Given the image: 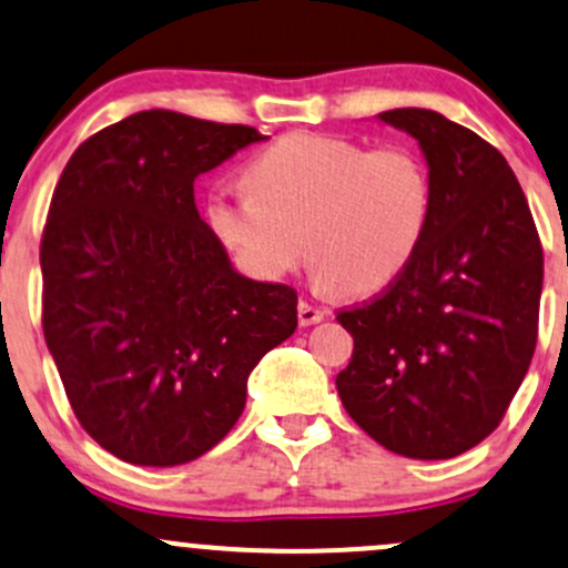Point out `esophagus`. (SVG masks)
I'll use <instances>...</instances> for the list:
<instances>
[{"label": "esophagus", "mask_w": 568, "mask_h": 568, "mask_svg": "<svg viewBox=\"0 0 568 568\" xmlns=\"http://www.w3.org/2000/svg\"><path fill=\"white\" fill-rule=\"evenodd\" d=\"M324 314H327V311L318 308V305H311L308 301H301V305H297V318H301L303 327H308V324L322 322Z\"/></svg>", "instance_id": "obj_1"}]
</instances>
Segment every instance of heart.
I'll return each mask as SVG.
<instances>
[{"mask_svg":"<svg viewBox=\"0 0 568 568\" xmlns=\"http://www.w3.org/2000/svg\"><path fill=\"white\" fill-rule=\"evenodd\" d=\"M250 193H214L206 222L254 278L316 265L346 295L384 290L410 265L432 216L429 165L413 146L290 133L244 169Z\"/></svg>","mask_w":568,"mask_h":568,"instance_id":"1","label":"heart"}]
</instances>
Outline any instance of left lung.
<instances>
[{
    "instance_id": "8db88e82",
    "label": "left lung",
    "mask_w": 568,
    "mask_h": 568,
    "mask_svg": "<svg viewBox=\"0 0 568 568\" xmlns=\"http://www.w3.org/2000/svg\"><path fill=\"white\" fill-rule=\"evenodd\" d=\"M381 120L418 139L435 201L410 265L373 301L337 311L354 354L335 386L386 450L454 458L501 424L531 365L541 241L494 144L432 110Z\"/></svg>"
}]
</instances>
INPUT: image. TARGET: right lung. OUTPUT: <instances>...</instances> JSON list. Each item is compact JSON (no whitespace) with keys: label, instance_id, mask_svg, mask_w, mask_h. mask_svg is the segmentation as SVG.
<instances>
[{"label":"right lung","instance_id":"add662e5","mask_svg":"<svg viewBox=\"0 0 568 568\" xmlns=\"http://www.w3.org/2000/svg\"><path fill=\"white\" fill-rule=\"evenodd\" d=\"M263 133L150 110L69 158L42 231V333L82 429L139 467L212 450L297 327L290 284L233 271L193 184Z\"/></svg>","mask_w":568,"mask_h":568}]
</instances>
